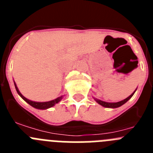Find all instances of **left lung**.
I'll return each mask as SVG.
<instances>
[{"label":"left lung","instance_id":"obj_1","mask_svg":"<svg viewBox=\"0 0 153 153\" xmlns=\"http://www.w3.org/2000/svg\"><path fill=\"white\" fill-rule=\"evenodd\" d=\"M136 90H135L133 93L131 94L129 97H128L127 98H126L125 100H121L120 101V102H104V101H102L100 100H98V99H96L94 98V100H96V102H97V103H99L100 105H101L102 106H103V107H106V108H117V107H120V106H123L124 103H126V102H127V101L129 100V99L131 98V97L133 96V94L135 93V92H136Z\"/></svg>","mask_w":153,"mask_h":153}]
</instances>
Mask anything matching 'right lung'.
<instances>
[{"instance_id":"obj_1","label":"right lung","mask_w":153,"mask_h":153,"mask_svg":"<svg viewBox=\"0 0 153 153\" xmlns=\"http://www.w3.org/2000/svg\"><path fill=\"white\" fill-rule=\"evenodd\" d=\"M13 83H14L15 89H16V90H17V93L19 94V96H20V97H21L24 101H26V102H27L28 104H30L31 106H33V107L36 108V109H49V108H51V107H52V106H55V104L58 103V102H60L62 99H63V96H61V97H57V98L55 99V100H53L48 101V102H35V101L30 100L27 99L26 97H24V96L21 94V92L19 91L18 88H17V85H16V83H15V82H14V81H13Z\"/></svg>"}]
</instances>
